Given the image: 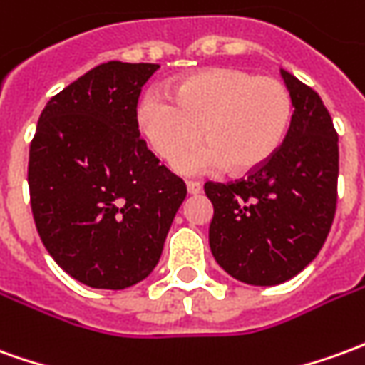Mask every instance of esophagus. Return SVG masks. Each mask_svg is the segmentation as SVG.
Returning a JSON list of instances; mask_svg holds the SVG:
<instances>
[{
  "label": "esophagus",
  "instance_id": "obj_1",
  "mask_svg": "<svg viewBox=\"0 0 365 365\" xmlns=\"http://www.w3.org/2000/svg\"><path fill=\"white\" fill-rule=\"evenodd\" d=\"M187 193H190V195H197V193H201V183L187 182Z\"/></svg>",
  "mask_w": 365,
  "mask_h": 365
}]
</instances>
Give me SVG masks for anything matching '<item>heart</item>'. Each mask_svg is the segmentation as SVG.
<instances>
[{"instance_id":"1","label":"heart","mask_w":365,"mask_h":365,"mask_svg":"<svg viewBox=\"0 0 365 365\" xmlns=\"http://www.w3.org/2000/svg\"><path fill=\"white\" fill-rule=\"evenodd\" d=\"M168 94L150 88L140 96L136 124L150 150L174 162L182 174H203L225 164L233 174L262 165L289 130L292 101L274 76L241 68H205L180 78Z\"/></svg>"}]
</instances>
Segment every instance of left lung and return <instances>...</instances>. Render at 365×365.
<instances>
[{"label": "left lung", "instance_id": "obj_1", "mask_svg": "<svg viewBox=\"0 0 365 365\" xmlns=\"http://www.w3.org/2000/svg\"><path fill=\"white\" fill-rule=\"evenodd\" d=\"M292 101L284 142L235 182H205L213 203L209 247L233 279L271 287L314 261L338 201V134L322 98L280 71Z\"/></svg>", "mask_w": 365, "mask_h": 365}]
</instances>
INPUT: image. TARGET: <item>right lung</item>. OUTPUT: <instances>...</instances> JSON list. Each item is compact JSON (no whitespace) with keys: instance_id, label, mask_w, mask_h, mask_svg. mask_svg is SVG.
Here are the masks:
<instances>
[{"instance_id":"add662e5","label":"right lung","mask_w":365,"mask_h":365,"mask_svg":"<svg viewBox=\"0 0 365 365\" xmlns=\"http://www.w3.org/2000/svg\"><path fill=\"white\" fill-rule=\"evenodd\" d=\"M156 71L94 67L51 98L31 140L37 233L58 267L93 289H128L154 271L187 193L140 138L136 106Z\"/></svg>"}]
</instances>
